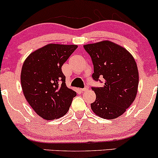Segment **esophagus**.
<instances>
[{
    "mask_svg": "<svg viewBox=\"0 0 158 158\" xmlns=\"http://www.w3.org/2000/svg\"><path fill=\"white\" fill-rule=\"evenodd\" d=\"M88 89H89V87H85V88L81 89V92H85V91L88 90Z\"/></svg>",
    "mask_w": 158,
    "mask_h": 158,
    "instance_id": "1",
    "label": "esophagus"
}]
</instances>
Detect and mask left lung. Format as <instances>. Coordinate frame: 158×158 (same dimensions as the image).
<instances>
[{
	"instance_id": "left-lung-1",
	"label": "left lung",
	"mask_w": 158,
	"mask_h": 158,
	"mask_svg": "<svg viewBox=\"0 0 158 158\" xmlns=\"http://www.w3.org/2000/svg\"><path fill=\"white\" fill-rule=\"evenodd\" d=\"M84 48L94 64L93 79H104L102 87H92L96 98L91 109L102 118H116L135 99L139 82L135 60L126 48L109 40L85 45Z\"/></svg>"
}]
</instances>
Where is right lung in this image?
<instances>
[{
    "label": "right lung",
    "mask_w": 158,
    "mask_h": 158,
    "mask_svg": "<svg viewBox=\"0 0 158 158\" xmlns=\"http://www.w3.org/2000/svg\"><path fill=\"white\" fill-rule=\"evenodd\" d=\"M77 47L51 43L33 51L24 61L20 74L23 92L32 109L45 120L65 115L77 96L66 86L62 66Z\"/></svg>",
    "instance_id": "add662e5"
}]
</instances>
